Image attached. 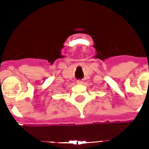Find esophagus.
<instances>
[{
	"mask_svg": "<svg viewBox=\"0 0 149 149\" xmlns=\"http://www.w3.org/2000/svg\"><path fill=\"white\" fill-rule=\"evenodd\" d=\"M77 84H83V81L81 80H77Z\"/></svg>",
	"mask_w": 149,
	"mask_h": 149,
	"instance_id": "obj_1",
	"label": "esophagus"
}]
</instances>
